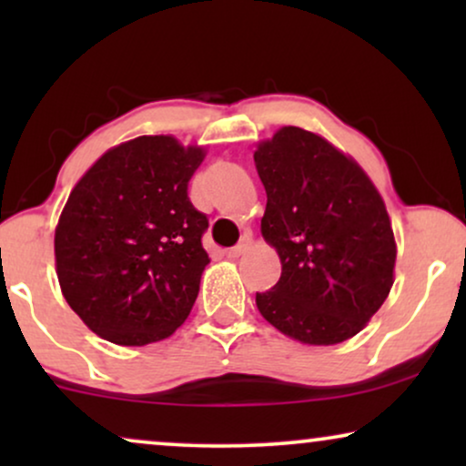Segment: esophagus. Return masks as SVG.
Segmentation results:
<instances>
[{"label": "esophagus", "mask_w": 466, "mask_h": 466, "mask_svg": "<svg viewBox=\"0 0 466 466\" xmlns=\"http://www.w3.org/2000/svg\"><path fill=\"white\" fill-rule=\"evenodd\" d=\"M250 246H252L250 235H246V238L241 239L238 246L228 248V250H227V257H228V258H239V257H244V254H246L248 250H250Z\"/></svg>", "instance_id": "obj_1"}]
</instances>
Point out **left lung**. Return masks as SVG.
I'll return each instance as SVG.
<instances>
[{"instance_id": "left-lung-1", "label": "left lung", "mask_w": 466, "mask_h": 466, "mask_svg": "<svg viewBox=\"0 0 466 466\" xmlns=\"http://www.w3.org/2000/svg\"><path fill=\"white\" fill-rule=\"evenodd\" d=\"M267 193L263 238L282 276L257 308L309 346L360 333L394 282L397 244L386 206L360 165L316 133L282 127L254 152Z\"/></svg>"}]
</instances>
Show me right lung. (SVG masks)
Returning a JSON list of instances; mask_svg holds the SVG:
<instances>
[{
	"instance_id": "right-lung-1",
	"label": "right lung",
	"mask_w": 466,
	"mask_h": 466,
	"mask_svg": "<svg viewBox=\"0 0 466 466\" xmlns=\"http://www.w3.org/2000/svg\"><path fill=\"white\" fill-rule=\"evenodd\" d=\"M206 152L171 136L107 150L76 184L55 231L63 297L93 333L146 346L187 320L209 263L208 216L188 199Z\"/></svg>"
}]
</instances>
